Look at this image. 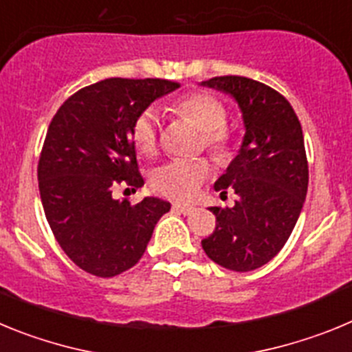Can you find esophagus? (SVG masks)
<instances>
[{
	"label": "esophagus",
	"instance_id": "esophagus-1",
	"mask_svg": "<svg viewBox=\"0 0 352 352\" xmlns=\"http://www.w3.org/2000/svg\"><path fill=\"white\" fill-rule=\"evenodd\" d=\"M173 210L178 211V213H183V214H190V213H194L195 208L186 206V204H173Z\"/></svg>",
	"mask_w": 352,
	"mask_h": 352
}]
</instances>
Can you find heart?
I'll return each mask as SVG.
<instances>
[{"label":"heart","instance_id":"heart-1","mask_svg":"<svg viewBox=\"0 0 352 352\" xmlns=\"http://www.w3.org/2000/svg\"><path fill=\"white\" fill-rule=\"evenodd\" d=\"M174 111L188 118L204 132V142L217 153L229 146L226 129L227 111L222 102L210 93H192L174 104ZM160 114L157 107H146L132 125V139L142 155H153L158 144ZM211 166L206 158H174L157 167L151 174V185L158 194L174 201H192L199 188L210 178Z\"/></svg>","mask_w":352,"mask_h":352}]
</instances>
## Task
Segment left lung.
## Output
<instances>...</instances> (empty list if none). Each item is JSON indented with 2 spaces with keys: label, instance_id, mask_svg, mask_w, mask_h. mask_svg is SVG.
Returning <instances> with one entry per match:
<instances>
[{
  "label": "left lung",
  "instance_id": "1",
  "mask_svg": "<svg viewBox=\"0 0 352 352\" xmlns=\"http://www.w3.org/2000/svg\"><path fill=\"white\" fill-rule=\"evenodd\" d=\"M201 86L231 95L245 125L238 155L214 182L220 197L232 190L238 201L210 208L217 227L201 243L222 268L252 272L282 250L303 208L309 188L303 132L291 104L259 80L223 76Z\"/></svg>",
  "mask_w": 352,
  "mask_h": 352
}]
</instances>
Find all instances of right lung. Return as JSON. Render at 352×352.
Here are the masks:
<instances>
[{"label": "right lung", "instance_id": "right-lung-1", "mask_svg": "<svg viewBox=\"0 0 352 352\" xmlns=\"http://www.w3.org/2000/svg\"><path fill=\"white\" fill-rule=\"evenodd\" d=\"M176 88L166 79L113 77L74 93L52 118L38 160L40 199L54 238L84 272L109 278L132 268L170 210L158 197L118 201L114 190L144 185L132 125Z\"/></svg>", "mask_w": 352, "mask_h": 352}]
</instances>
